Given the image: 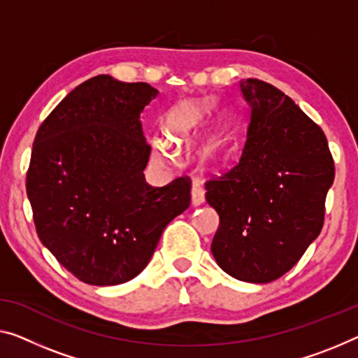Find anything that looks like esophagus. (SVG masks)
Returning a JSON list of instances; mask_svg holds the SVG:
<instances>
[{
  "label": "esophagus",
  "instance_id": "1",
  "mask_svg": "<svg viewBox=\"0 0 358 358\" xmlns=\"http://www.w3.org/2000/svg\"><path fill=\"white\" fill-rule=\"evenodd\" d=\"M206 201V191L201 183H194L191 188V202L193 206H201Z\"/></svg>",
  "mask_w": 358,
  "mask_h": 358
}]
</instances>
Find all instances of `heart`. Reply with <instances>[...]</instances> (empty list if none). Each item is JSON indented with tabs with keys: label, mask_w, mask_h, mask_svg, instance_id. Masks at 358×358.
I'll list each match as a JSON object with an SVG mask.
<instances>
[{
	"label": "heart",
	"mask_w": 358,
	"mask_h": 358,
	"mask_svg": "<svg viewBox=\"0 0 358 358\" xmlns=\"http://www.w3.org/2000/svg\"><path fill=\"white\" fill-rule=\"evenodd\" d=\"M210 109L212 103L207 99H186L175 104L164 117V130L169 143L156 140L152 145L154 156H156L157 161H170L172 159V148H170V145H181V143L188 141L199 130V127L206 120ZM223 141H225L223 131L213 133V135L207 138L201 148L202 156L212 157L218 151V148L223 145Z\"/></svg>",
	"instance_id": "heart-1"
}]
</instances>
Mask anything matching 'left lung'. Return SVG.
Wrapping results in <instances>:
<instances>
[{"instance_id":"1","label":"left lung","mask_w":358,"mask_h":358,"mask_svg":"<svg viewBox=\"0 0 358 358\" xmlns=\"http://www.w3.org/2000/svg\"><path fill=\"white\" fill-rule=\"evenodd\" d=\"M239 90L249 117L241 157L206 181L220 217L212 254L233 278L270 282L322 231L334 161L322 128L289 96L257 78Z\"/></svg>"}]
</instances>
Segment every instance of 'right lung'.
Returning <instances> with one entry per match:
<instances>
[{"label":"right lung","mask_w":358,"mask_h":358,"mask_svg":"<svg viewBox=\"0 0 358 358\" xmlns=\"http://www.w3.org/2000/svg\"><path fill=\"white\" fill-rule=\"evenodd\" d=\"M159 92L96 76L43 120L27 170L43 246L80 281L114 286L151 260L164 228L189 207L191 180L146 183L151 146L140 122Z\"/></svg>","instance_id":"1"}]
</instances>
